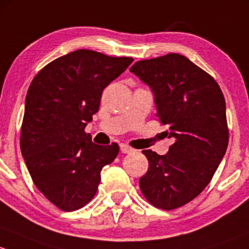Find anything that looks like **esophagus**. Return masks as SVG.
Returning a JSON list of instances; mask_svg holds the SVG:
<instances>
[{"instance_id": "34e87169", "label": "esophagus", "mask_w": 249, "mask_h": 249, "mask_svg": "<svg viewBox=\"0 0 249 249\" xmlns=\"http://www.w3.org/2000/svg\"><path fill=\"white\" fill-rule=\"evenodd\" d=\"M120 150H121L122 153H130V152H133V148L129 147V146H128V145H125V143H121V145H120Z\"/></svg>"}]
</instances>
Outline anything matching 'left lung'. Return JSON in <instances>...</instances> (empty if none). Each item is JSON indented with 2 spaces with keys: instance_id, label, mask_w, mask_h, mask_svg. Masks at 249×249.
I'll use <instances>...</instances> for the list:
<instances>
[{
  "instance_id": "left-lung-1",
  "label": "left lung",
  "mask_w": 249,
  "mask_h": 249,
  "mask_svg": "<svg viewBox=\"0 0 249 249\" xmlns=\"http://www.w3.org/2000/svg\"><path fill=\"white\" fill-rule=\"evenodd\" d=\"M129 71L150 86L157 117L175 140L163 156L142 151L148 170L140 189L153 206L178 209L204 191L224 157L229 142L224 96L210 74L180 53L138 61Z\"/></svg>"
}]
</instances>
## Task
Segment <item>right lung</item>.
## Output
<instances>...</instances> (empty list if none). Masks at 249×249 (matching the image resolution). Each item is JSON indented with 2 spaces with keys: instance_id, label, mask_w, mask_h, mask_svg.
<instances>
[{
  "instance_id": "obj_1",
  "label": "right lung",
  "mask_w": 249,
  "mask_h": 249,
  "mask_svg": "<svg viewBox=\"0 0 249 249\" xmlns=\"http://www.w3.org/2000/svg\"><path fill=\"white\" fill-rule=\"evenodd\" d=\"M133 62L80 49L45 66L29 87L20 147L36 187L63 211L91 200L119 145L92 142L85 127L102 92Z\"/></svg>"
}]
</instances>
